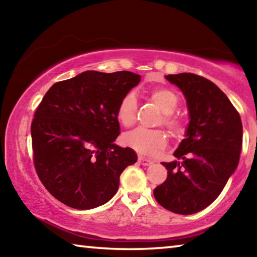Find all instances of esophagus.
I'll return each instance as SVG.
<instances>
[{"instance_id": "esophagus-1", "label": "esophagus", "mask_w": 257, "mask_h": 257, "mask_svg": "<svg viewBox=\"0 0 257 257\" xmlns=\"http://www.w3.org/2000/svg\"><path fill=\"white\" fill-rule=\"evenodd\" d=\"M138 162H139V164L144 165V167H147V165H151L152 163H153V161L150 159H146V158H144V156H138Z\"/></svg>"}]
</instances>
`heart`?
<instances>
[{"label":"heart","mask_w":257,"mask_h":257,"mask_svg":"<svg viewBox=\"0 0 257 257\" xmlns=\"http://www.w3.org/2000/svg\"><path fill=\"white\" fill-rule=\"evenodd\" d=\"M151 98L164 113L163 124L173 134L181 133V122L172 113L180 103L178 94L169 88H155L151 92ZM137 98L133 92L125 94L116 108V118L124 127L132 125L136 120ZM125 145L143 155H154L167 144V137L161 130L137 128L124 135Z\"/></svg>","instance_id":"obj_1"}]
</instances>
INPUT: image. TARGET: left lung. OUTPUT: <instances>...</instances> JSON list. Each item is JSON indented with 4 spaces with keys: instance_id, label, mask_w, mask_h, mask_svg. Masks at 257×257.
Wrapping results in <instances>:
<instances>
[{
    "instance_id": "left-lung-1",
    "label": "left lung",
    "mask_w": 257,
    "mask_h": 257,
    "mask_svg": "<svg viewBox=\"0 0 257 257\" xmlns=\"http://www.w3.org/2000/svg\"><path fill=\"white\" fill-rule=\"evenodd\" d=\"M187 102L186 138L162 164L168 177L154 189L160 205L177 214H194L213 203L236 170L242 144L241 119L222 90L194 73L168 75Z\"/></svg>"
}]
</instances>
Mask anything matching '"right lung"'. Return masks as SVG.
<instances>
[{
  "instance_id": "right-lung-1",
  "label": "right lung",
  "mask_w": 257,
  "mask_h": 257,
  "mask_svg": "<svg viewBox=\"0 0 257 257\" xmlns=\"http://www.w3.org/2000/svg\"><path fill=\"white\" fill-rule=\"evenodd\" d=\"M141 76L129 71H85L47 90L32 122L35 169L51 195L77 210L114 196L120 175L136 152L114 144L119 103Z\"/></svg>"
}]
</instances>
